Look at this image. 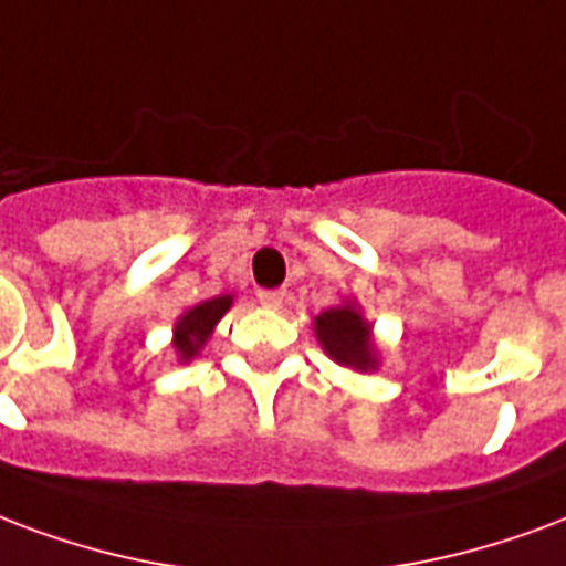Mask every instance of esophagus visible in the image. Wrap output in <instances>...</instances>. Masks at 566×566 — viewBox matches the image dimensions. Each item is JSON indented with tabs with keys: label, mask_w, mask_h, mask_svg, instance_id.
I'll list each match as a JSON object with an SVG mask.
<instances>
[{
	"label": "esophagus",
	"mask_w": 566,
	"mask_h": 566,
	"mask_svg": "<svg viewBox=\"0 0 566 566\" xmlns=\"http://www.w3.org/2000/svg\"><path fill=\"white\" fill-rule=\"evenodd\" d=\"M258 300H261V305L264 308H273V312H279L284 305V300H287V291H261L258 293Z\"/></svg>",
	"instance_id": "obj_1"
}]
</instances>
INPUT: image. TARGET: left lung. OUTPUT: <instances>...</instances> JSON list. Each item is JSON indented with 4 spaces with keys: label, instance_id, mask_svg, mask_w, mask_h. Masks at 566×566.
I'll return each mask as SVG.
<instances>
[{
    "label": "left lung",
    "instance_id": "1",
    "mask_svg": "<svg viewBox=\"0 0 566 566\" xmlns=\"http://www.w3.org/2000/svg\"><path fill=\"white\" fill-rule=\"evenodd\" d=\"M312 323L317 344L335 365L359 374H374L379 368L382 353L374 340V323L361 314L359 302L340 300V305L321 312Z\"/></svg>",
    "mask_w": 566,
    "mask_h": 566
}]
</instances>
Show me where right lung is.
Here are the masks:
<instances>
[{
    "label": "right lung",
    "instance_id": "add662e5",
    "mask_svg": "<svg viewBox=\"0 0 566 566\" xmlns=\"http://www.w3.org/2000/svg\"><path fill=\"white\" fill-rule=\"evenodd\" d=\"M231 305H234V293H222L213 300L196 302L192 308L180 314L175 321V329H171V350H175L178 361H192L198 353L205 350L216 323L231 312Z\"/></svg>",
    "mask_w": 566,
    "mask_h": 566
}]
</instances>
